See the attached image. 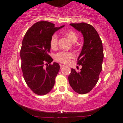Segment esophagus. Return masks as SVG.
Here are the masks:
<instances>
[{
	"label": "esophagus",
	"instance_id": "esophagus-1",
	"mask_svg": "<svg viewBox=\"0 0 123 123\" xmlns=\"http://www.w3.org/2000/svg\"><path fill=\"white\" fill-rule=\"evenodd\" d=\"M64 66H64V65H63L60 64V68H63Z\"/></svg>",
	"mask_w": 123,
	"mask_h": 123
}]
</instances>
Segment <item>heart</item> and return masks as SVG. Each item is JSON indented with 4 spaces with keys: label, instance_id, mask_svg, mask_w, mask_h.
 <instances>
[{
    "label": "heart",
    "instance_id": "1",
    "mask_svg": "<svg viewBox=\"0 0 123 123\" xmlns=\"http://www.w3.org/2000/svg\"><path fill=\"white\" fill-rule=\"evenodd\" d=\"M65 35L73 43H75L78 39L77 34L74 31H68L65 33ZM57 43H58V35L57 34H54L51 37L50 41L51 48H56ZM73 57H74V54L71 52H60L55 55V60L61 63H67L69 62L70 59Z\"/></svg>",
    "mask_w": 123,
    "mask_h": 123
}]
</instances>
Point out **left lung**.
Segmentation results:
<instances>
[{"label":"left lung","instance_id":"8db88e82","mask_svg":"<svg viewBox=\"0 0 123 123\" xmlns=\"http://www.w3.org/2000/svg\"><path fill=\"white\" fill-rule=\"evenodd\" d=\"M83 37V45L78 58V64L82 66L80 72L71 69L68 77L69 84L76 92H89L99 80L102 70L104 54L102 42L95 29L85 23L70 24Z\"/></svg>","mask_w":123,"mask_h":123}]
</instances>
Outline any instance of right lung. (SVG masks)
Instances as JSON below:
<instances>
[{"instance_id":"1","label":"right lung","mask_w":123,"mask_h":123,"mask_svg":"<svg viewBox=\"0 0 123 123\" xmlns=\"http://www.w3.org/2000/svg\"><path fill=\"white\" fill-rule=\"evenodd\" d=\"M64 26L55 27L52 23L40 21L24 36L20 50L21 70L26 83L36 94L45 95L53 87L60 66L56 62L50 64L53 60L49 55L50 41L53 35Z\"/></svg>"}]
</instances>
